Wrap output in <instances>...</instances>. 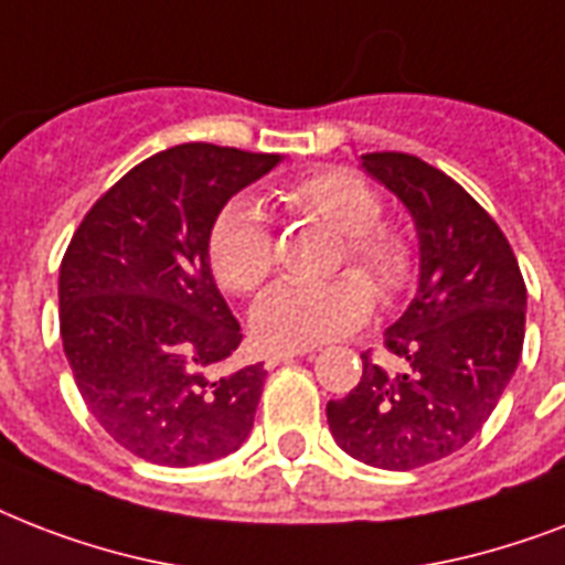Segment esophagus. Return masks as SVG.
I'll use <instances>...</instances> for the list:
<instances>
[{
  "label": "esophagus",
  "instance_id": "1",
  "mask_svg": "<svg viewBox=\"0 0 565 565\" xmlns=\"http://www.w3.org/2000/svg\"><path fill=\"white\" fill-rule=\"evenodd\" d=\"M305 352H269L266 354V370H275L278 363H287L292 361V358H301Z\"/></svg>",
  "mask_w": 565,
  "mask_h": 565
}]
</instances>
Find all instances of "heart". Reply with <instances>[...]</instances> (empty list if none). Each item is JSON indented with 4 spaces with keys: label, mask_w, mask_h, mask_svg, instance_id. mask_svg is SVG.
Segmentation results:
<instances>
[{
    "label": "heart",
    "mask_w": 565,
    "mask_h": 565,
    "mask_svg": "<svg viewBox=\"0 0 565 565\" xmlns=\"http://www.w3.org/2000/svg\"><path fill=\"white\" fill-rule=\"evenodd\" d=\"M284 211L322 222L340 234L334 266L352 264L366 274L343 273L322 284H278L252 308V334L266 349L301 352L349 334L366 322L377 296L390 301L413 275V252L398 231L381 225L384 204L375 190L352 172L322 170L278 190ZM207 255L225 290L248 296L260 290L275 266V237L264 211L234 199L213 220Z\"/></svg>",
    "instance_id": "obj_1"
}]
</instances>
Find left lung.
<instances>
[{
	"instance_id": "1",
	"label": "left lung",
	"mask_w": 565,
	"mask_h": 565,
	"mask_svg": "<svg viewBox=\"0 0 565 565\" xmlns=\"http://www.w3.org/2000/svg\"><path fill=\"white\" fill-rule=\"evenodd\" d=\"M363 170L411 211L419 287L384 331L407 370L386 375L370 352L352 393L328 402V428L354 460L407 472L455 455L481 430L516 372L527 290L490 213L416 154H363Z\"/></svg>"
}]
</instances>
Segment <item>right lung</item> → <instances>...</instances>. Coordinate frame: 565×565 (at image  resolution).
Here are the masks:
<instances>
[{"label": "right lung", "instance_id": "add662e5", "mask_svg": "<svg viewBox=\"0 0 565 565\" xmlns=\"http://www.w3.org/2000/svg\"><path fill=\"white\" fill-rule=\"evenodd\" d=\"M281 154L181 143L93 204L61 260V340L102 428L158 466H199L246 443L264 363L213 375L239 322L211 275L213 220Z\"/></svg>", "mask_w": 565, "mask_h": 565}]
</instances>
